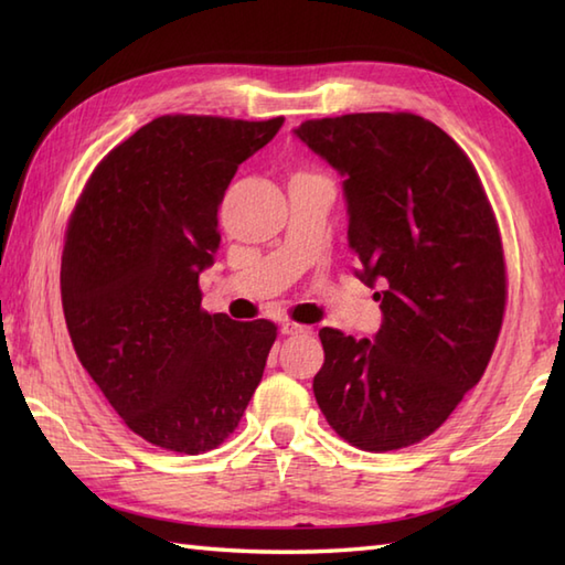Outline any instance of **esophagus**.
Listing matches in <instances>:
<instances>
[{
    "mask_svg": "<svg viewBox=\"0 0 565 565\" xmlns=\"http://www.w3.org/2000/svg\"><path fill=\"white\" fill-rule=\"evenodd\" d=\"M281 332H284V334H316V332H313V328H308V326H298V322H284V326H281Z\"/></svg>",
    "mask_w": 565,
    "mask_h": 565,
    "instance_id": "esophagus-1",
    "label": "esophagus"
}]
</instances>
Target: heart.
I'll use <instances>...</instances> for the list:
<instances>
[{"instance_id":"b5f03b06","label":"heart","mask_w":565,"mask_h":565,"mask_svg":"<svg viewBox=\"0 0 565 565\" xmlns=\"http://www.w3.org/2000/svg\"><path fill=\"white\" fill-rule=\"evenodd\" d=\"M296 177H310V174H296Z\"/></svg>"}]
</instances>
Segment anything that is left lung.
I'll list each match as a JSON object with an SVG mask.
<instances>
[{
  "mask_svg": "<svg viewBox=\"0 0 565 565\" xmlns=\"http://www.w3.org/2000/svg\"><path fill=\"white\" fill-rule=\"evenodd\" d=\"M296 136L344 174L347 237L383 310L374 342L320 330L316 401L356 449L411 447L447 423L498 344L508 267L493 206L468 154L417 114L310 118Z\"/></svg>",
  "mask_w": 565,
  "mask_h": 565,
  "instance_id": "1",
  "label": "left lung"
}]
</instances>
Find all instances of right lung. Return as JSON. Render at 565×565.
<instances>
[{"instance_id": "obj_1", "label": "right lung", "mask_w": 565, "mask_h": 565, "mask_svg": "<svg viewBox=\"0 0 565 565\" xmlns=\"http://www.w3.org/2000/svg\"><path fill=\"white\" fill-rule=\"evenodd\" d=\"M284 116H160L94 167L70 213L60 296L77 359L138 437L203 454L233 435L276 340L201 308L237 164Z\"/></svg>"}]
</instances>
